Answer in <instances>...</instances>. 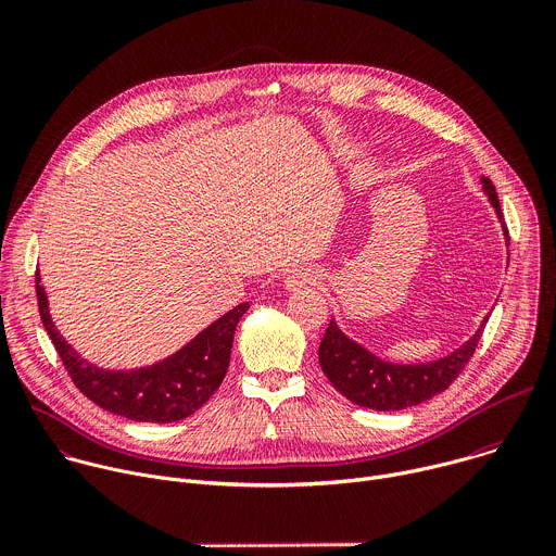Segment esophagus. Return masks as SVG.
Segmentation results:
<instances>
[{"instance_id": "34e87169", "label": "esophagus", "mask_w": 556, "mask_h": 556, "mask_svg": "<svg viewBox=\"0 0 556 556\" xmlns=\"http://www.w3.org/2000/svg\"><path fill=\"white\" fill-rule=\"evenodd\" d=\"M319 283V273H316L314 268L309 266H299V268H292L286 277H283V288L290 290V292H299V290H305V288H312Z\"/></svg>"}]
</instances>
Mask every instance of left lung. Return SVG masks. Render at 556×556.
Returning <instances> with one entry per match:
<instances>
[{
  "instance_id": "8db88e82",
  "label": "left lung",
  "mask_w": 556,
  "mask_h": 556,
  "mask_svg": "<svg viewBox=\"0 0 556 556\" xmlns=\"http://www.w3.org/2000/svg\"><path fill=\"white\" fill-rule=\"evenodd\" d=\"M482 189L500 217L508 247V228L504 224L497 191L489 178H482ZM486 321L489 314L484 316L480 328L475 330V334L451 354L429 363L401 365L376 356L374 352L350 339L337 326L332 316L326 337L319 345V363L332 387L354 405L376 412H401L433 399V395L444 391L459 376L475 348H478Z\"/></svg>"
}]
</instances>
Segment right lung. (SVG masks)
Listing matches in <instances>:
<instances>
[{"label":"right lung","mask_w":556,"mask_h":556,"mask_svg":"<svg viewBox=\"0 0 556 556\" xmlns=\"http://www.w3.org/2000/svg\"><path fill=\"white\" fill-rule=\"evenodd\" d=\"M37 301L70 378L101 409L136 422H178L195 414L222 384L232 350L235 328L251 301L235 305L217 321L195 334L172 356L134 369H105L78 354L56 330L46 288L37 273Z\"/></svg>","instance_id":"obj_1"}]
</instances>
